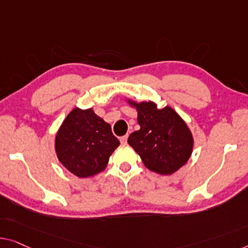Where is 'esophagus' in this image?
<instances>
[{
  "label": "esophagus",
  "mask_w": 248,
  "mask_h": 248,
  "mask_svg": "<svg viewBox=\"0 0 248 248\" xmlns=\"http://www.w3.org/2000/svg\"><path fill=\"white\" fill-rule=\"evenodd\" d=\"M127 140H128V135H125V136H123L120 138V142L121 143H127Z\"/></svg>",
  "instance_id": "esophagus-1"
}]
</instances>
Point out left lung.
Returning <instances> with one entry per match:
<instances>
[{
	"instance_id": "1",
	"label": "left lung",
	"mask_w": 248,
	"mask_h": 248,
	"mask_svg": "<svg viewBox=\"0 0 248 248\" xmlns=\"http://www.w3.org/2000/svg\"><path fill=\"white\" fill-rule=\"evenodd\" d=\"M138 112L139 130L129 136L128 143L143 165L160 175H171L186 164L194 147L193 135L182 117L170 107L158 109L153 101L128 100Z\"/></svg>"
}]
</instances>
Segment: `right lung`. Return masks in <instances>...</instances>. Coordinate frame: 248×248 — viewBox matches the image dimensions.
<instances>
[{
  "label": "right lung",
  "instance_id": "1",
  "mask_svg": "<svg viewBox=\"0 0 248 248\" xmlns=\"http://www.w3.org/2000/svg\"><path fill=\"white\" fill-rule=\"evenodd\" d=\"M54 145L59 161L73 175L88 178L105 170L120 142L93 110L75 108L59 128Z\"/></svg>",
  "mask_w": 248,
  "mask_h": 248
}]
</instances>
